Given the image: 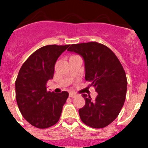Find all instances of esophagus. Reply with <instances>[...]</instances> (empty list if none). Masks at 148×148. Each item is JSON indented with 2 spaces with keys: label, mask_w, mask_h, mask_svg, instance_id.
<instances>
[{
  "label": "esophagus",
  "mask_w": 148,
  "mask_h": 148,
  "mask_svg": "<svg viewBox=\"0 0 148 148\" xmlns=\"http://www.w3.org/2000/svg\"><path fill=\"white\" fill-rule=\"evenodd\" d=\"M69 96H70V98H74L76 96V94L74 93V92H70V95H69Z\"/></svg>",
  "instance_id": "1"
}]
</instances>
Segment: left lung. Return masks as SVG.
Listing matches in <instances>:
<instances>
[{"instance_id":"8db88e82","label":"left lung","mask_w":148,"mask_h":148,"mask_svg":"<svg viewBox=\"0 0 148 148\" xmlns=\"http://www.w3.org/2000/svg\"><path fill=\"white\" fill-rule=\"evenodd\" d=\"M68 51L83 57L85 80L98 92L95 100L82 94L85 105L78 110L81 120L92 128H103L119 114L126 98V73L113 51L98 42L72 44Z\"/></svg>"}]
</instances>
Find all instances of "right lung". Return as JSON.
Masks as SVG:
<instances>
[{"instance_id":"1","label":"right lung","mask_w":148,"mask_h":148,"mask_svg":"<svg viewBox=\"0 0 148 148\" xmlns=\"http://www.w3.org/2000/svg\"><path fill=\"white\" fill-rule=\"evenodd\" d=\"M69 47H42L27 58L19 70L15 81L17 104L23 118L35 127H50L59 120L69 93L49 92L46 84L53 78L57 59Z\"/></svg>"}]
</instances>
